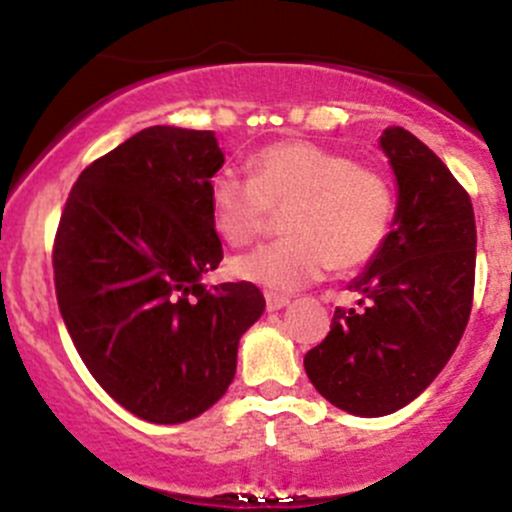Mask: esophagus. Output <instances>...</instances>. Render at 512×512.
I'll use <instances>...</instances> for the list:
<instances>
[{"mask_svg": "<svg viewBox=\"0 0 512 512\" xmlns=\"http://www.w3.org/2000/svg\"><path fill=\"white\" fill-rule=\"evenodd\" d=\"M267 310H282V307L290 305V297L280 295V292H265Z\"/></svg>", "mask_w": 512, "mask_h": 512, "instance_id": "esophagus-1", "label": "esophagus"}]
</instances>
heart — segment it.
I'll list each match as a JSON object with an SVG mask.
<instances>
[{
	"label": "heart",
	"instance_id": "b5f03b06",
	"mask_svg": "<svg viewBox=\"0 0 512 512\" xmlns=\"http://www.w3.org/2000/svg\"><path fill=\"white\" fill-rule=\"evenodd\" d=\"M282 215L287 240L232 260L240 280L290 292L320 280L332 267L355 270L382 250L395 217L393 185L377 167L305 140L265 147L250 160V177L235 170L210 180L217 235L240 247Z\"/></svg>",
	"mask_w": 512,
	"mask_h": 512
}]
</instances>
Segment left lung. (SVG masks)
<instances>
[{
  "instance_id": "1",
  "label": "left lung",
  "mask_w": 512,
  "mask_h": 512,
  "mask_svg": "<svg viewBox=\"0 0 512 512\" xmlns=\"http://www.w3.org/2000/svg\"><path fill=\"white\" fill-rule=\"evenodd\" d=\"M380 145L398 177L395 230L305 355L317 393L362 418L390 415L438 377L468 325L475 290V215L468 190L403 127Z\"/></svg>"
}]
</instances>
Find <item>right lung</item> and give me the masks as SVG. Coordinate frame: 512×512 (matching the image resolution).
Masks as SVG:
<instances>
[{
    "label": "right lung",
    "instance_id": "1",
    "mask_svg": "<svg viewBox=\"0 0 512 512\" xmlns=\"http://www.w3.org/2000/svg\"><path fill=\"white\" fill-rule=\"evenodd\" d=\"M215 132L147 127L84 167L52 247L54 290L79 357L124 410L197 418L230 388L240 337L265 310L252 282L205 287L222 242Z\"/></svg>",
    "mask_w": 512,
    "mask_h": 512
}]
</instances>
